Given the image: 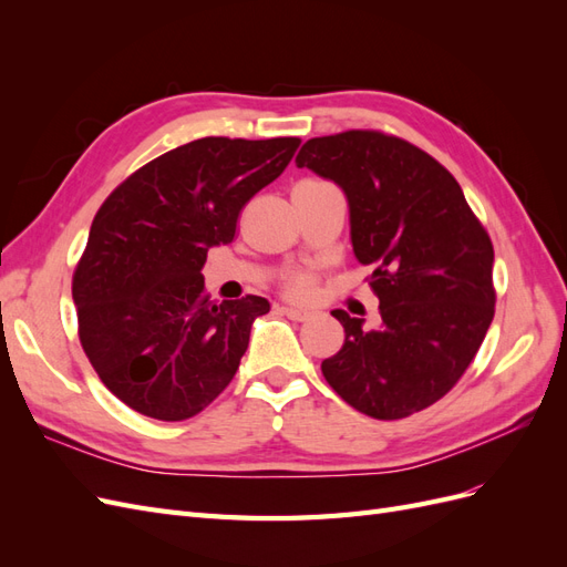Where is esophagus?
Wrapping results in <instances>:
<instances>
[{"label":"esophagus","mask_w":567,"mask_h":567,"mask_svg":"<svg viewBox=\"0 0 567 567\" xmlns=\"http://www.w3.org/2000/svg\"><path fill=\"white\" fill-rule=\"evenodd\" d=\"M281 312H284L288 319H293V321H307V319L312 317V312L300 310V307H288V305L281 307Z\"/></svg>","instance_id":"34e87169"}]
</instances>
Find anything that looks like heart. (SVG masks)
Wrapping results in <instances>:
<instances>
[{"instance_id": "obj_1", "label": "heart", "mask_w": 567, "mask_h": 567, "mask_svg": "<svg viewBox=\"0 0 567 567\" xmlns=\"http://www.w3.org/2000/svg\"><path fill=\"white\" fill-rule=\"evenodd\" d=\"M312 288H315V279L310 277V274H298V277L288 281V293L296 296V298L310 296Z\"/></svg>"}]
</instances>
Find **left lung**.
Returning <instances> with one entry per match:
<instances>
[{
	"label": "left lung",
	"mask_w": 567,
	"mask_h": 567,
	"mask_svg": "<svg viewBox=\"0 0 567 567\" xmlns=\"http://www.w3.org/2000/svg\"><path fill=\"white\" fill-rule=\"evenodd\" d=\"M296 165L346 192L352 248L381 300L379 329L331 312L346 342L321 362L323 379L379 421L435 404L468 369L494 317L489 234L450 169L400 136H315Z\"/></svg>",
	"instance_id": "1"
}]
</instances>
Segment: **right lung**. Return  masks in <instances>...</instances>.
Returning <instances> with one entry per match:
<instances>
[{
  "instance_id": "1",
  "label": "right lung",
  "mask_w": 567,
  "mask_h": 567,
  "mask_svg": "<svg viewBox=\"0 0 567 567\" xmlns=\"http://www.w3.org/2000/svg\"><path fill=\"white\" fill-rule=\"evenodd\" d=\"M298 136H203L132 173L101 205L73 274L78 333L120 402L158 421L196 416L248 350L260 296L217 305L203 265L234 241L246 203L277 179Z\"/></svg>"
}]
</instances>
